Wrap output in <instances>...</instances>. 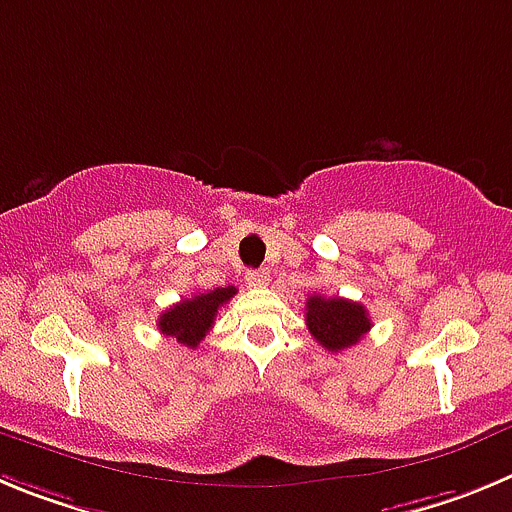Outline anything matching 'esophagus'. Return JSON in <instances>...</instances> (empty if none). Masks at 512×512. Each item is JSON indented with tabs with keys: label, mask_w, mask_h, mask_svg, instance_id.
I'll use <instances>...</instances> for the list:
<instances>
[{
	"label": "esophagus",
	"mask_w": 512,
	"mask_h": 512,
	"mask_svg": "<svg viewBox=\"0 0 512 512\" xmlns=\"http://www.w3.org/2000/svg\"><path fill=\"white\" fill-rule=\"evenodd\" d=\"M245 280L250 288H262V285H267V280H270V273H267V270H247Z\"/></svg>",
	"instance_id": "1"
}]
</instances>
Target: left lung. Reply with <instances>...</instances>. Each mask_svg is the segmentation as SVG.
<instances>
[{
  "mask_svg": "<svg viewBox=\"0 0 512 512\" xmlns=\"http://www.w3.org/2000/svg\"><path fill=\"white\" fill-rule=\"evenodd\" d=\"M306 326L321 347L329 352H342L354 347L370 331L372 321L362 303L339 296H311L306 301Z\"/></svg>",
  "mask_w": 512,
  "mask_h": 512,
  "instance_id": "obj_1",
  "label": "left lung"
}]
</instances>
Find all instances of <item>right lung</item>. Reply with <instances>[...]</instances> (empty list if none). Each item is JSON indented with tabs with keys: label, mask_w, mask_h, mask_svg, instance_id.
Masks as SVG:
<instances>
[{
	"label": "right lung",
	"mask_w": 512,
	"mask_h": 512,
	"mask_svg": "<svg viewBox=\"0 0 512 512\" xmlns=\"http://www.w3.org/2000/svg\"><path fill=\"white\" fill-rule=\"evenodd\" d=\"M237 293L234 285H227V288H214L209 293H199L193 298H183L181 303L170 306L168 311L160 313L158 329L163 331L165 336H173L178 344L183 347H196L206 336V331L214 326L216 313L229 298Z\"/></svg>",
	"instance_id": "obj_1"
}]
</instances>
